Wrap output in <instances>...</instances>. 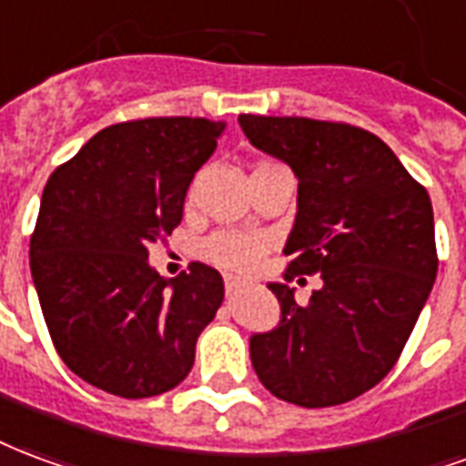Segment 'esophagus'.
Segmentation results:
<instances>
[{
  "label": "esophagus",
  "instance_id": "esophagus-1",
  "mask_svg": "<svg viewBox=\"0 0 466 466\" xmlns=\"http://www.w3.org/2000/svg\"><path fill=\"white\" fill-rule=\"evenodd\" d=\"M243 285H246V283H243L240 278H233V275H228V278H226V293H228V295L238 293V290H240Z\"/></svg>",
  "mask_w": 466,
  "mask_h": 466
}]
</instances>
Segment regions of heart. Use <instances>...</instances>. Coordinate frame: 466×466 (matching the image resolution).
Wrapping results in <instances>:
<instances>
[{
    "label": "heart",
    "mask_w": 466,
    "mask_h": 466,
    "mask_svg": "<svg viewBox=\"0 0 466 466\" xmlns=\"http://www.w3.org/2000/svg\"><path fill=\"white\" fill-rule=\"evenodd\" d=\"M263 248H266L263 238L246 236V233H236V230H218L206 240L203 250L218 266L250 270L258 263Z\"/></svg>",
    "instance_id": "obj_1"
}]
</instances>
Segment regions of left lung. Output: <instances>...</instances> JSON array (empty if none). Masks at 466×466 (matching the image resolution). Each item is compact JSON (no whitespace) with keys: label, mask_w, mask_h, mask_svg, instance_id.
Wrapping results in <instances>:
<instances>
[{"label":"left lung","mask_w":466,"mask_h":466,"mask_svg":"<svg viewBox=\"0 0 466 466\" xmlns=\"http://www.w3.org/2000/svg\"><path fill=\"white\" fill-rule=\"evenodd\" d=\"M238 124L298 176L285 280L322 278L305 305L290 285H268L283 318L250 338L256 375L293 405L350 402L395 368L430 298L440 263L430 193L360 126L253 114Z\"/></svg>","instance_id":"8db88e82"}]
</instances>
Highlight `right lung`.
Returning a JSON list of instances; mask_svg holds the SVG:
<instances>
[{
  "instance_id": "add662e5",
  "label": "right lung",
  "mask_w": 466,
  "mask_h": 466,
  "mask_svg": "<svg viewBox=\"0 0 466 466\" xmlns=\"http://www.w3.org/2000/svg\"><path fill=\"white\" fill-rule=\"evenodd\" d=\"M223 128L191 116L114 124L46 181L29 240L34 285L64 365L104 392L141 400L183 382L223 303L218 270L191 263L166 280L148 266V243L181 223Z\"/></svg>"
}]
</instances>
